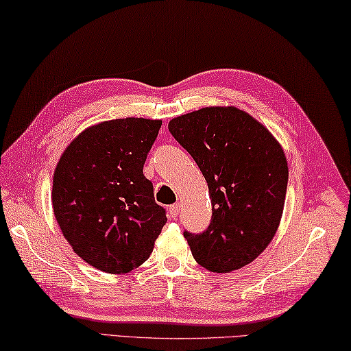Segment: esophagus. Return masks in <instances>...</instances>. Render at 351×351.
I'll list each match as a JSON object with an SVG mask.
<instances>
[{
	"label": "esophagus",
	"mask_w": 351,
	"mask_h": 351,
	"mask_svg": "<svg viewBox=\"0 0 351 351\" xmlns=\"http://www.w3.org/2000/svg\"><path fill=\"white\" fill-rule=\"evenodd\" d=\"M178 213H180V206H178L177 203L176 204H171V206H169V215L171 217H177Z\"/></svg>",
	"instance_id": "34e87169"
}]
</instances>
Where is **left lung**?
<instances>
[{
    "label": "left lung",
    "mask_w": 351,
    "mask_h": 351,
    "mask_svg": "<svg viewBox=\"0 0 351 351\" xmlns=\"http://www.w3.org/2000/svg\"><path fill=\"white\" fill-rule=\"evenodd\" d=\"M176 141L208 183L213 220L203 234L184 232L195 261L215 274L252 263L280 226L289 167L280 142L237 107H204L169 121Z\"/></svg>",
    "instance_id": "left-lung-1"
}]
</instances>
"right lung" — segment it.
Listing matches in <instances>:
<instances>
[{"label": "right lung", "mask_w": 351, "mask_h": 351, "mask_svg": "<svg viewBox=\"0 0 351 351\" xmlns=\"http://www.w3.org/2000/svg\"><path fill=\"white\" fill-rule=\"evenodd\" d=\"M162 121L125 117L91 125L62 153L51 203L75 254L102 272L127 274L148 260L167 223L143 163Z\"/></svg>", "instance_id": "right-lung-1"}]
</instances>
